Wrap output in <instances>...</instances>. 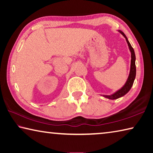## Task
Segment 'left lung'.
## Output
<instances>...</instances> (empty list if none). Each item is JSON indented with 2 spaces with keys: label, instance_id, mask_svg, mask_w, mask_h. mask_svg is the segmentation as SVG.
Listing matches in <instances>:
<instances>
[{
  "label": "left lung",
  "instance_id": "1",
  "mask_svg": "<svg viewBox=\"0 0 153 153\" xmlns=\"http://www.w3.org/2000/svg\"><path fill=\"white\" fill-rule=\"evenodd\" d=\"M121 34H122L124 37H125L126 42L128 43V45L129 46V51L131 52V65H130V71H129V74L128 76V78L127 79V81L126 82V84L124 86L121 88V89H120L116 92L114 93V94H111V95H103V97L105 98H107L108 99H111V100H115V99H117V98H120L123 96L127 94L129 90L131 89V86H133L134 79H135L136 77V63H135V61H136V56H135V53H134V48H132V46H131L130 43L127 38L126 36L124 34V33L123 32H121V30H119Z\"/></svg>",
  "mask_w": 153,
  "mask_h": 153
}]
</instances>
